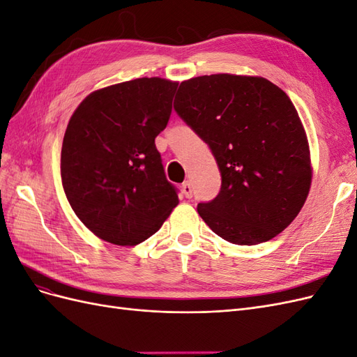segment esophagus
<instances>
[{"instance_id": "34e87169", "label": "esophagus", "mask_w": 357, "mask_h": 357, "mask_svg": "<svg viewBox=\"0 0 357 357\" xmlns=\"http://www.w3.org/2000/svg\"><path fill=\"white\" fill-rule=\"evenodd\" d=\"M181 189H183V193H185L186 198H192V185H190V181L183 183Z\"/></svg>"}]
</instances>
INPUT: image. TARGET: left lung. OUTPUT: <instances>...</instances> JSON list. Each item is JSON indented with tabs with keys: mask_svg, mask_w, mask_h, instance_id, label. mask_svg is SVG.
Returning <instances> with one entry per match:
<instances>
[{
	"mask_svg": "<svg viewBox=\"0 0 357 357\" xmlns=\"http://www.w3.org/2000/svg\"><path fill=\"white\" fill-rule=\"evenodd\" d=\"M174 109L220 169L219 195L198 205L210 229L238 245L284 231L312 178L307 132L287 93L259 75H199L180 83Z\"/></svg>",
	"mask_w": 357,
	"mask_h": 357,
	"instance_id": "left-lung-1",
	"label": "left lung"
}]
</instances>
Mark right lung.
<instances>
[{
    "instance_id": "1",
    "label": "right lung",
    "mask_w": 357,
    "mask_h": 357,
    "mask_svg": "<svg viewBox=\"0 0 357 357\" xmlns=\"http://www.w3.org/2000/svg\"><path fill=\"white\" fill-rule=\"evenodd\" d=\"M177 86L160 77L107 86L86 96L70 117L62 186L75 215L107 243H143L177 207L155 146Z\"/></svg>"
}]
</instances>
